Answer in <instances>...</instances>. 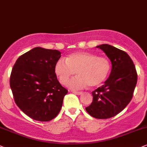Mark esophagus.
Returning a JSON list of instances; mask_svg holds the SVG:
<instances>
[{
	"instance_id": "obj_1",
	"label": "esophagus",
	"mask_w": 147,
	"mask_h": 147,
	"mask_svg": "<svg viewBox=\"0 0 147 147\" xmlns=\"http://www.w3.org/2000/svg\"><path fill=\"white\" fill-rule=\"evenodd\" d=\"M72 93L77 94V95H81V94H83L82 92H77V91H72Z\"/></svg>"
}]
</instances>
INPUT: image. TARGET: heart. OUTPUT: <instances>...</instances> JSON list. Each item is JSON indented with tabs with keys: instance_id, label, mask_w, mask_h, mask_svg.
I'll return each instance as SVG.
<instances>
[{
	"instance_id": "obj_1",
	"label": "heart",
	"mask_w": 147,
	"mask_h": 147,
	"mask_svg": "<svg viewBox=\"0 0 147 147\" xmlns=\"http://www.w3.org/2000/svg\"><path fill=\"white\" fill-rule=\"evenodd\" d=\"M111 64L105 57L98 56L90 52H76L60 59L55 66V72L60 83L67 85L70 78L77 74L69 83L74 90L84 88L87 85L98 87L105 82L110 75Z\"/></svg>"
}]
</instances>
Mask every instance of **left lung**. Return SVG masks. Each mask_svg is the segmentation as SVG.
<instances>
[{"label": "left lung", "mask_w": 147, "mask_h": 147, "mask_svg": "<svg viewBox=\"0 0 147 147\" xmlns=\"http://www.w3.org/2000/svg\"><path fill=\"white\" fill-rule=\"evenodd\" d=\"M100 48L112 64L111 75L105 84L92 92L93 100L85 110L97 119H109L119 114L133 97L138 75L135 65L125 51L108 44Z\"/></svg>", "instance_id": "8db88e82"}]
</instances>
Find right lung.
<instances>
[{"mask_svg":"<svg viewBox=\"0 0 147 147\" xmlns=\"http://www.w3.org/2000/svg\"><path fill=\"white\" fill-rule=\"evenodd\" d=\"M60 51L35 47L15 63L10 87L15 102L33 119L49 121L60 113L68 90L57 79L55 66Z\"/></svg>","mask_w":147,"mask_h":147,"instance_id":"obj_1","label":"right lung"}]
</instances>
